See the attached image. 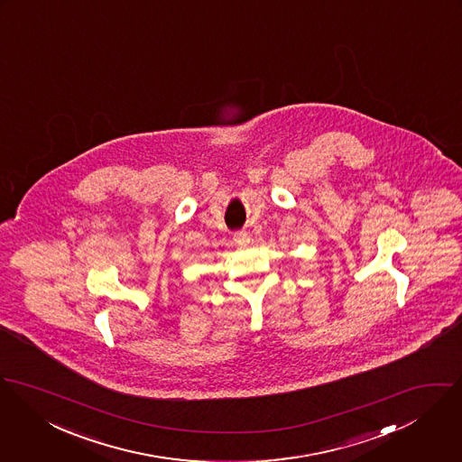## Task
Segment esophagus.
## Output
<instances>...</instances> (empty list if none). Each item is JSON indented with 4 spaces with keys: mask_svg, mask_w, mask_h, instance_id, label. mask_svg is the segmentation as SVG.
I'll list each match as a JSON object with an SVG mask.
<instances>
[{
    "mask_svg": "<svg viewBox=\"0 0 462 462\" xmlns=\"http://www.w3.org/2000/svg\"><path fill=\"white\" fill-rule=\"evenodd\" d=\"M234 241H236V245H239V246H246V245L250 243V236H248V232L239 230V232L234 234Z\"/></svg>",
    "mask_w": 462,
    "mask_h": 462,
    "instance_id": "34e87169",
    "label": "esophagus"
}]
</instances>
